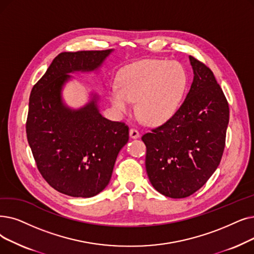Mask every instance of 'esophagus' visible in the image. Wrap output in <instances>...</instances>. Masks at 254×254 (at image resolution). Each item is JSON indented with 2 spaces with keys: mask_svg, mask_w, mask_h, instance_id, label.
<instances>
[{
  "mask_svg": "<svg viewBox=\"0 0 254 254\" xmlns=\"http://www.w3.org/2000/svg\"><path fill=\"white\" fill-rule=\"evenodd\" d=\"M129 137H130L131 139H137V138H139V137H140L139 131H138L136 128H130V129H129Z\"/></svg>",
  "mask_w": 254,
  "mask_h": 254,
  "instance_id": "34e87169",
  "label": "esophagus"
}]
</instances>
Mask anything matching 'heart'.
Returning a JSON list of instances; mask_svg holds the SVG:
<instances>
[{
	"mask_svg": "<svg viewBox=\"0 0 254 254\" xmlns=\"http://www.w3.org/2000/svg\"><path fill=\"white\" fill-rule=\"evenodd\" d=\"M110 100L119 113L129 111L137 102L138 116L150 126L169 120L179 109L187 87V73L178 62L143 60L121 71Z\"/></svg>",
	"mask_w": 254,
	"mask_h": 254,
	"instance_id": "obj_1",
	"label": "heart"
}]
</instances>
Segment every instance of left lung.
I'll list each match as a JSON object with an SVG mask.
<instances>
[{
	"label": "left lung",
	"instance_id": "1",
	"mask_svg": "<svg viewBox=\"0 0 254 254\" xmlns=\"http://www.w3.org/2000/svg\"><path fill=\"white\" fill-rule=\"evenodd\" d=\"M194 79L186 100L164 125L142 136L148 179L170 198L192 195L211 178L225 147L229 108L213 71L189 57Z\"/></svg>",
	"mask_w": 254,
	"mask_h": 254
}]
</instances>
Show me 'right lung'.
Wrapping results in <instances>:
<instances>
[{
	"label": "right lung",
	"instance_id": "obj_1",
	"mask_svg": "<svg viewBox=\"0 0 254 254\" xmlns=\"http://www.w3.org/2000/svg\"><path fill=\"white\" fill-rule=\"evenodd\" d=\"M112 51L61 53L31 91L29 145L42 178L65 195L88 198L102 192L128 141V127L103 117L96 95L79 110L65 106L61 97L67 73L97 69Z\"/></svg>",
	"mask_w": 254,
	"mask_h": 254
}]
</instances>
